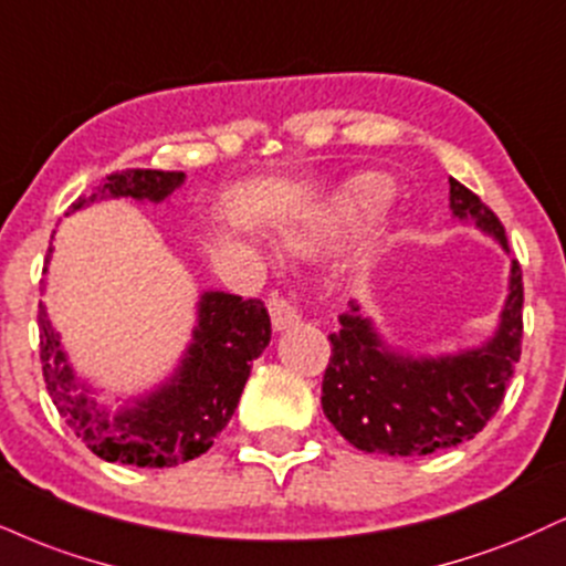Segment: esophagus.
<instances>
[{
    "label": "esophagus",
    "mask_w": 566,
    "mask_h": 566,
    "mask_svg": "<svg viewBox=\"0 0 566 566\" xmlns=\"http://www.w3.org/2000/svg\"><path fill=\"white\" fill-rule=\"evenodd\" d=\"M269 313H271V324H274L276 332L290 329L292 324L301 322V313H297V308L290 301H284V297H271Z\"/></svg>",
    "instance_id": "34e87169"
}]
</instances>
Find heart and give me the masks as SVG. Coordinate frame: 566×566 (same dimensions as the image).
I'll list each match as a JSON object with an SVG mask.
<instances>
[{
  "mask_svg": "<svg viewBox=\"0 0 566 566\" xmlns=\"http://www.w3.org/2000/svg\"><path fill=\"white\" fill-rule=\"evenodd\" d=\"M392 184L387 181L382 174H358L339 189L335 202L324 210V213L308 218L301 227L287 231V248L295 253H308V250L329 240L337 229L350 227V223L360 221L364 216L377 213L379 208L390 200ZM385 234L379 229L366 231L364 240L356 248V261L369 263L374 255L382 248Z\"/></svg>",
  "mask_w": 566,
  "mask_h": 566,
  "instance_id": "heart-1",
  "label": "heart"
}]
</instances>
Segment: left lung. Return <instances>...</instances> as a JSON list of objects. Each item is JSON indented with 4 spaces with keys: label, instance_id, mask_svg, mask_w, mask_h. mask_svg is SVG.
<instances>
[{
    "label": "left lung",
    "instance_id": "obj_1",
    "mask_svg": "<svg viewBox=\"0 0 566 566\" xmlns=\"http://www.w3.org/2000/svg\"><path fill=\"white\" fill-rule=\"evenodd\" d=\"M451 181V213L493 237L509 253L499 216L464 184ZM522 269L512 261L499 326L478 348L440 356L406 353L379 335L364 305L350 303L329 335L332 358L322 385L326 419L366 453L427 455L482 432L499 411L520 360Z\"/></svg>",
    "mask_w": 566,
    "mask_h": 566
}]
</instances>
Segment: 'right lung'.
Segmentation results:
<instances>
[{
    "label": "right lung",
    "instance_id": "obj_1",
    "mask_svg": "<svg viewBox=\"0 0 566 566\" xmlns=\"http://www.w3.org/2000/svg\"><path fill=\"white\" fill-rule=\"evenodd\" d=\"M184 179V171L145 168L111 174L97 195L78 197L71 213L111 197L163 202ZM39 339L46 392L88 451L105 461L160 469L202 455L213 446L216 434L229 424L250 377V366L271 339V318L261 301H242L240 295L218 290L202 292L197 301L192 343L171 377L155 390L124 400L115 413L99 403L97 390L73 371L44 305H39Z\"/></svg>",
    "mask_w": 566,
    "mask_h": 566
}]
</instances>
